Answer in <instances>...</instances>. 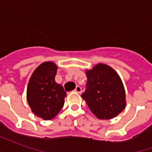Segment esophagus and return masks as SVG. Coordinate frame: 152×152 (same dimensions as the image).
Listing matches in <instances>:
<instances>
[{
	"mask_svg": "<svg viewBox=\"0 0 152 152\" xmlns=\"http://www.w3.org/2000/svg\"><path fill=\"white\" fill-rule=\"evenodd\" d=\"M75 92L78 93V94H80V93L82 92V89H81V88H80V86H76V89H75Z\"/></svg>",
	"mask_w": 152,
	"mask_h": 152,
	"instance_id": "esophagus-1",
	"label": "esophagus"
}]
</instances>
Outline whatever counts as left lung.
Wrapping results in <instances>:
<instances>
[{"label":"left lung","instance_id":"1","mask_svg":"<svg viewBox=\"0 0 152 152\" xmlns=\"http://www.w3.org/2000/svg\"><path fill=\"white\" fill-rule=\"evenodd\" d=\"M87 84L81 97L101 120H110L125 107V92L120 76L111 66L99 63L86 71Z\"/></svg>","mask_w":152,"mask_h":152}]
</instances>
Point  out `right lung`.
<instances>
[{
	"label": "right lung",
	"mask_w": 152,
	"mask_h": 152,
	"mask_svg": "<svg viewBox=\"0 0 152 152\" xmlns=\"http://www.w3.org/2000/svg\"><path fill=\"white\" fill-rule=\"evenodd\" d=\"M56 72L53 63L40 64L31 75L27 89V99L32 112L46 121L58 114L66 95L63 86L54 80Z\"/></svg>",
	"instance_id": "obj_1"
}]
</instances>
